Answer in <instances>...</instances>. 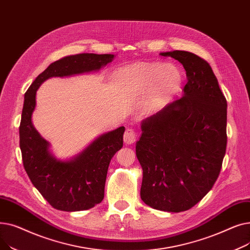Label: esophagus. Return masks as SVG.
<instances>
[{
  "label": "esophagus",
  "mask_w": 250,
  "mask_h": 250,
  "mask_svg": "<svg viewBox=\"0 0 250 250\" xmlns=\"http://www.w3.org/2000/svg\"><path fill=\"white\" fill-rule=\"evenodd\" d=\"M137 137H138V135H137V132L135 129L126 128L125 132V135H124V141L125 144L129 145V144H134L137 141Z\"/></svg>",
  "instance_id": "1"
}]
</instances>
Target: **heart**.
Returning <instances> with one entry per match:
<instances>
[{
    "label": "heart",
    "instance_id": "b5f03b06",
    "mask_svg": "<svg viewBox=\"0 0 250 250\" xmlns=\"http://www.w3.org/2000/svg\"><path fill=\"white\" fill-rule=\"evenodd\" d=\"M115 77L135 94H145L152 90L151 108L164 106L181 86V73L173 64H137L117 71Z\"/></svg>",
    "mask_w": 250,
    "mask_h": 250
}]
</instances>
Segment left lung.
Wrapping results in <instances>:
<instances>
[{
  "label": "left lung",
  "instance_id": "left-lung-1",
  "mask_svg": "<svg viewBox=\"0 0 250 250\" xmlns=\"http://www.w3.org/2000/svg\"><path fill=\"white\" fill-rule=\"evenodd\" d=\"M182 63L183 96L146 118L136 154L143 169L141 199L179 213L198 204L219 177L227 146V101L204 59L192 52H161Z\"/></svg>",
  "mask_w": 250,
  "mask_h": 250
}]
</instances>
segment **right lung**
I'll return each instance as SVG.
<instances>
[{"label":"right lung","instance_id":"right-lung-1","mask_svg":"<svg viewBox=\"0 0 250 250\" xmlns=\"http://www.w3.org/2000/svg\"><path fill=\"white\" fill-rule=\"evenodd\" d=\"M113 58V55L96 54L64 57L39 74L25 93L19 127L23 165L32 185L60 211H83L102 202L108 166L123 147L125 128L121 126L103 134L72 160H58L48 150L49 143L32 125L36 90L48 78L98 71Z\"/></svg>","mask_w":250,"mask_h":250}]
</instances>
